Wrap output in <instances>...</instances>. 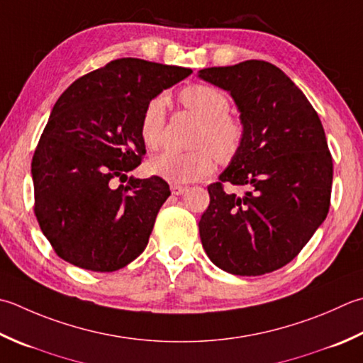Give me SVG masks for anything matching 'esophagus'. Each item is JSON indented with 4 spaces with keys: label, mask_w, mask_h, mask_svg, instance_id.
<instances>
[{
    "label": "esophagus",
    "mask_w": 363,
    "mask_h": 363,
    "mask_svg": "<svg viewBox=\"0 0 363 363\" xmlns=\"http://www.w3.org/2000/svg\"><path fill=\"white\" fill-rule=\"evenodd\" d=\"M186 190H187V187L176 186V184H173V186H172V194H173V195H182Z\"/></svg>",
    "instance_id": "obj_1"
}]
</instances>
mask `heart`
I'll return each mask as SVG.
<instances>
[{"label": "heart", "instance_id": "obj_1", "mask_svg": "<svg viewBox=\"0 0 363 363\" xmlns=\"http://www.w3.org/2000/svg\"><path fill=\"white\" fill-rule=\"evenodd\" d=\"M181 105L200 119L196 127L195 151H165L147 163L151 174L172 184H187L209 176L220 163H228L239 154L244 143L245 130L238 118L230 115V99L220 89L209 84L195 83L179 91ZM167 123V106L163 97L149 101L140 121V135L147 149L157 151L163 145Z\"/></svg>", "mask_w": 363, "mask_h": 363}]
</instances>
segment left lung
Here are the masks:
<instances>
[{
    "label": "left lung",
    "instance_id": "obj_1",
    "mask_svg": "<svg viewBox=\"0 0 363 363\" xmlns=\"http://www.w3.org/2000/svg\"><path fill=\"white\" fill-rule=\"evenodd\" d=\"M198 77L230 92L245 130L239 154L208 187L211 203L198 223L203 248L225 272H274L328 217L333 165L321 119L271 62L208 67ZM223 182L246 191L226 194Z\"/></svg>",
    "mask_w": 363,
    "mask_h": 363
}]
</instances>
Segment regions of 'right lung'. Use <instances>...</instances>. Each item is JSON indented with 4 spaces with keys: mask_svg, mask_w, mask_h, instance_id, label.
I'll return each instance as SVG.
<instances>
[{
    "mask_svg": "<svg viewBox=\"0 0 363 363\" xmlns=\"http://www.w3.org/2000/svg\"><path fill=\"white\" fill-rule=\"evenodd\" d=\"M190 69L121 58L75 80L56 101L35 147L34 214L60 258L113 272L140 257L169 196L159 176L137 179L145 105ZM128 181L125 186L117 181Z\"/></svg>",
    "mask_w": 363,
    "mask_h": 363,
    "instance_id": "1",
    "label": "right lung"
}]
</instances>
